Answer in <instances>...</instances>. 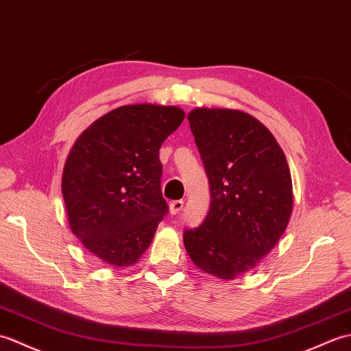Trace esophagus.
Instances as JSON below:
<instances>
[{
  "label": "esophagus",
  "mask_w": 351,
  "mask_h": 351,
  "mask_svg": "<svg viewBox=\"0 0 351 351\" xmlns=\"http://www.w3.org/2000/svg\"><path fill=\"white\" fill-rule=\"evenodd\" d=\"M183 204H184L183 199L171 201L169 202V212H171V215H178V213H180L182 208H183Z\"/></svg>",
  "instance_id": "esophagus-1"
}]
</instances>
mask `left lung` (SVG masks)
<instances>
[{"label":"left lung","instance_id":"8db88e82","mask_svg":"<svg viewBox=\"0 0 351 351\" xmlns=\"http://www.w3.org/2000/svg\"><path fill=\"white\" fill-rule=\"evenodd\" d=\"M188 120L212 199L204 222L184 230L183 243L197 267L234 279L284 234L293 210L290 168L275 136L252 115L197 108Z\"/></svg>","mask_w":351,"mask_h":351}]
</instances>
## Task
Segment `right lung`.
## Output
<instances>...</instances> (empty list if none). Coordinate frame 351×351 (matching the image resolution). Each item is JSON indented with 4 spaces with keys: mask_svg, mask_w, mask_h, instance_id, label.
Masks as SVG:
<instances>
[{
    "mask_svg": "<svg viewBox=\"0 0 351 351\" xmlns=\"http://www.w3.org/2000/svg\"><path fill=\"white\" fill-rule=\"evenodd\" d=\"M177 106L126 105L100 117L70 150L61 191L70 230L97 258L132 266L168 212L162 143L180 126Z\"/></svg>",
    "mask_w": 351,
    "mask_h": 351,
    "instance_id": "add662e5",
    "label": "right lung"
}]
</instances>
